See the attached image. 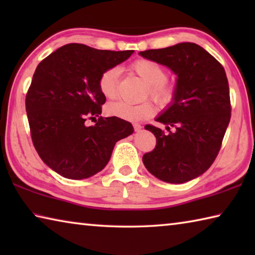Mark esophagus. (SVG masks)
Returning <instances> with one entry per match:
<instances>
[{
    "label": "esophagus",
    "mask_w": 255,
    "mask_h": 255,
    "mask_svg": "<svg viewBox=\"0 0 255 255\" xmlns=\"http://www.w3.org/2000/svg\"><path fill=\"white\" fill-rule=\"evenodd\" d=\"M133 129H135V131H139L140 129H141V125L133 124Z\"/></svg>",
    "instance_id": "obj_1"
}]
</instances>
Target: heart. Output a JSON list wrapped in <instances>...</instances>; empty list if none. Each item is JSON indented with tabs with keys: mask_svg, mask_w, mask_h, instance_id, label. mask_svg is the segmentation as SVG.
<instances>
[{
	"mask_svg": "<svg viewBox=\"0 0 255 255\" xmlns=\"http://www.w3.org/2000/svg\"><path fill=\"white\" fill-rule=\"evenodd\" d=\"M131 68L148 85L146 93L149 94L159 105L166 106L173 100L175 93L174 85L167 81V72L162 65L152 59L141 58L135 60L131 64ZM119 73V68L114 66L107 68L99 77V90L105 98L114 99L117 94ZM155 106L150 101L132 105L119 100L107 105L108 115L128 122H140L147 119L155 114Z\"/></svg>",
	"mask_w": 255,
	"mask_h": 255,
	"instance_id": "1",
	"label": "heart"
}]
</instances>
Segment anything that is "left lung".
Wrapping results in <instances>:
<instances>
[{
    "instance_id": "obj_1",
    "label": "left lung",
    "mask_w": 255,
    "mask_h": 255,
    "mask_svg": "<svg viewBox=\"0 0 255 255\" xmlns=\"http://www.w3.org/2000/svg\"><path fill=\"white\" fill-rule=\"evenodd\" d=\"M139 55L165 65L178 76L173 101L156 118L166 125L169 133L146 125L145 129L156 137V146L144 154L143 163L164 182L184 183L208 170L221 149L232 111L225 70L193 42L139 51ZM170 126L176 128L173 133Z\"/></svg>"
}]
</instances>
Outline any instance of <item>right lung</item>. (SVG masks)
<instances>
[{"mask_svg":"<svg viewBox=\"0 0 255 255\" xmlns=\"http://www.w3.org/2000/svg\"><path fill=\"white\" fill-rule=\"evenodd\" d=\"M132 53L67 44L34 71L25 96L31 139L42 161L64 178L97 174L109 162L116 143L133 132L130 123L117 117H99L94 127L85 125L88 118L101 115L106 102L99 77Z\"/></svg>","mask_w":255,"mask_h":255,"instance_id":"add662e5","label":"right lung"}]
</instances>
